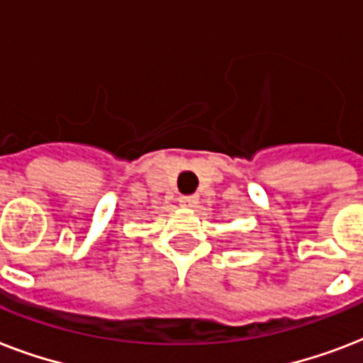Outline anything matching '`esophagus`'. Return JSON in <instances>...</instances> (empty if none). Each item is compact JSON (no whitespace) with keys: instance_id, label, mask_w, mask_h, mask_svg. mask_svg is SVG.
Listing matches in <instances>:
<instances>
[{"instance_id":"esophagus-1","label":"esophagus","mask_w":363,"mask_h":363,"mask_svg":"<svg viewBox=\"0 0 363 363\" xmlns=\"http://www.w3.org/2000/svg\"><path fill=\"white\" fill-rule=\"evenodd\" d=\"M179 203H181L182 207H186V209H196L199 203V198L198 196H181V198H179Z\"/></svg>"}]
</instances>
